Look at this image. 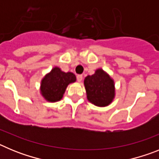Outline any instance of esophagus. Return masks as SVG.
<instances>
[{
  "mask_svg": "<svg viewBox=\"0 0 159 159\" xmlns=\"http://www.w3.org/2000/svg\"><path fill=\"white\" fill-rule=\"evenodd\" d=\"M76 79H77V80H78V82H81L83 80V75H77Z\"/></svg>",
  "mask_w": 159,
  "mask_h": 159,
  "instance_id": "1",
  "label": "esophagus"
}]
</instances>
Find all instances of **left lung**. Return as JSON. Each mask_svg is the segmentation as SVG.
<instances>
[{
	"label": "left lung",
	"instance_id": "left-lung-1",
	"mask_svg": "<svg viewBox=\"0 0 159 159\" xmlns=\"http://www.w3.org/2000/svg\"><path fill=\"white\" fill-rule=\"evenodd\" d=\"M88 99L98 107L109 105L115 97L114 81L102 69L95 71L92 75L84 80Z\"/></svg>",
	"mask_w": 159,
	"mask_h": 159
}]
</instances>
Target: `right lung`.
<instances>
[{"instance_id": "right-lung-1", "label": "right lung", "mask_w": 159, "mask_h": 159, "mask_svg": "<svg viewBox=\"0 0 159 159\" xmlns=\"http://www.w3.org/2000/svg\"><path fill=\"white\" fill-rule=\"evenodd\" d=\"M75 80L76 78L73 73L64 72L59 67H54L42 80L40 87L42 95L49 102L60 100L67 85Z\"/></svg>"}]
</instances>
